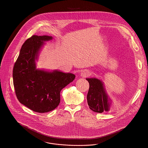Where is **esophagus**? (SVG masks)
Returning <instances> with one entry per match:
<instances>
[{
	"instance_id": "34e87169",
	"label": "esophagus",
	"mask_w": 148,
	"mask_h": 148,
	"mask_svg": "<svg viewBox=\"0 0 148 148\" xmlns=\"http://www.w3.org/2000/svg\"><path fill=\"white\" fill-rule=\"evenodd\" d=\"M90 75V72L88 70H87V69L84 70V71H82L81 73V76L84 77L89 76Z\"/></svg>"
}]
</instances>
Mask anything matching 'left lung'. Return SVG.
<instances>
[{
    "mask_svg": "<svg viewBox=\"0 0 148 148\" xmlns=\"http://www.w3.org/2000/svg\"><path fill=\"white\" fill-rule=\"evenodd\" d=\"M90 84L87 95V103L90 109L95 112L102 113L108 111L110 103L105 92L103 82L98 79H86Z\"/></svg>",
    "mask_w": 148,
    "mask_h": 148,
    "instance_id": "left-lung-1",
    "label": "left lung"
}]
</instances>
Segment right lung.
Returning a JSON list of instances; mask_svg holds the SVG:
<instances>
[{
	"label": "right lung",
	"mask_w": 148,
	"mask_h": 148,
	"mask_svg": "<svg viewBox=\"0 0 148 148\" xmlns=\"http://www.w3.org/2000/svg\"><path fill=\"white\" fill-rule=\"evenodd\" d=\"M51 36L33 35L23 45L13 69V81L19 101L32 111H53L60 103V92L74 80L72 73L36 69L35 59L43 41Z\"/></svg>",
	"instance_id": "1"
}]
</instances>
